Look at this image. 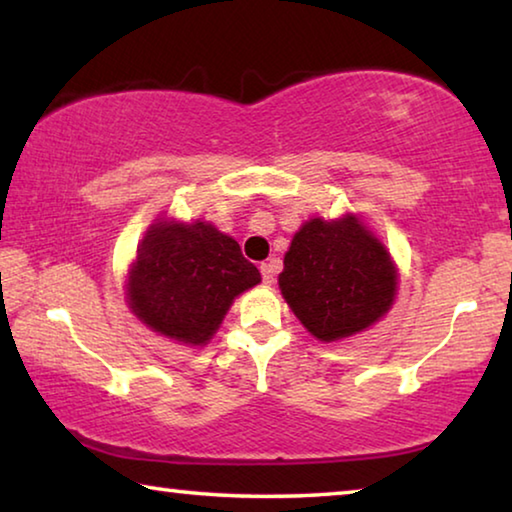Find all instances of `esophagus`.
Here are the masks:
<instances>
[{"instance_id":"1","label":"esophagus","mask_w":512,"mask_h":512,"mask_svg":"<svg viewBox=\"0 0 512 512\" xmlns=\"http://www.w3.org/2000/svg\"><path fill=\"white\" fill-rule=\"evenodd\" d=\"M259 271H262V280L266 284H273L275 282V273H277V262L273 259V262H266L259 266Z\"/></svg>"}]
</instances>
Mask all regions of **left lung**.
Here are the masks:
<instances>
[{
    "instance_id": "obj_1",
    "label": "left lung",
    "mask_w": 512,
    "mask_h": 512,
    "mask_svg": "<svg viewBox=\"0 0 512 512\" xmlns=\"http://www.w3.org/2000/svg\"><path fill=\"white\" fill-rule=\"evenodd\" d=\"M397 266L359 214L314 216L300 225L277 277L282 298L314 339L334 343L391 311Z\"/></svg>"
}]
</instances>
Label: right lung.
<instances>
[{
  "label": "right lung",
  "mask_w": 512,
  "mask_h": 512,
  "mask_svg": "<svg viewBox=\"0 0 512 512\" xmlns=\"http://www.w3.org/2000/svg\"><path fill=\"white\" fill-rule=\"evenodd\" d=\"M262 282L257 266L210 221L155 219L126 275V302L151 332L203 348L232 302Z\"/></svg>",
  "instance_id": "right-lung-1"
}]
</instances>
